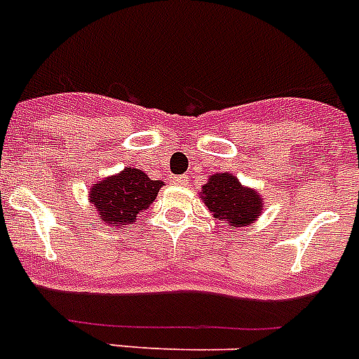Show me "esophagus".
Masks as SVG:
<instances>
[{
  "instance_id": "obj_1",
  "label": "esophagus",
  "mask_w": 359,
  "mask_h": 359,
  "mask_svg": "<svg viewBox=\"0 0 359 359\" xmlns=\"http://www.w3.org/2000/svg\"><path fill=\"white\" fill-rule=\"evenodd\" d=\"M173 182H175V184L182 186V184H186V182H188V177H186V175H180V177H173Z\"/></svg>"
}]
</instances>
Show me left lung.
I'll use <instances>...</instances> for the list:
<instances>
[{
	"instance_id": "left-lung-1",
	"label": "left lung",
	"mask_w": 359,
	"mask_h": 359,
	"mask_svg": "<svg viewBox=\"0 0 359 359\" xmlns=\"http://www.w3.org/2000/svg\"><path fill=\"white\" fill-rule=\"evenodd\" d=\"M203 201L208 210L219 221H228L231 226H246L261 213L263 198L257 191L241 186L237 177L230 173L213 175L208 184L203 186Z\"/></svg>"
}]
</instances>
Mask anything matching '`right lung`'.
<instances>
[{
  "instance_id": "right-lung-1",
  "label": "right lung",
  "mask_w": 359,
  "mask_h": 359,
  "mask_svg": "<svg viewBox=\"0 0 359 359\" xmlns=\"http://www.w3.org/2000/svg\"><path fill=\"white\" fill-rule=\"evenodd\" d=\"M161 186V180H151L142 170L126 168L122 173L93 186L89 201L100 217L98 221L111 228H123L155 201Z\"/></svg>"
}]
</instances>
